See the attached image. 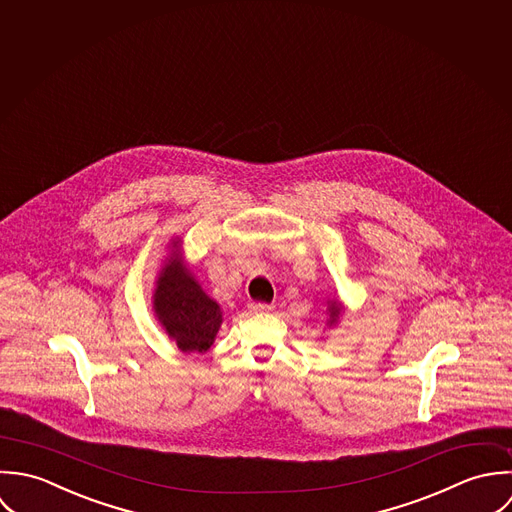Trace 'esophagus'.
I'll list each match as a JSON object with an SVG mask.
<instances>
[{
    "instance_id": "obj_1",
    "label": "esophagus",
    "mask_w": 512,
    "mask_h": 512,
    "mask_svg": "<svg viewBox=\"0 0 512 512\" xmlns=\"http://www.w3.org/2000/svg\"><path fill=\"white\" fill-rule=\"evenodd\" d=\"M249 310H253V312H269V310H273V305H267V303H251Z\"/></svg>"
}]
</instances>
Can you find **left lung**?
Here are the masks:
<instances>
[{"instance_id": "left-lung-1", "label": "left lung", "mask_w": 512, "mask_h": 512, "mask_svg": "<svg viewBox=\"0 0 512 512\" xmlns=\"http://www.w3.org/2000/svg\"><path fill=\"white\" fill-rule=\"evenodd\" d=\"M338 314H340V307H338V305H332V307H330V324L336 322Z\"/></svg>"}]
</instances>
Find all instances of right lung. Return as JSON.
<instances>
[{"mask_svg": "<svg viewBox=\"0 0 512 512\" xmlns=\"http://www.w3.org/2000/svg\"><path fill=\"white\" fill-rule=\"evenodd\" d=\"M154 310L182 352H205L221 324L219 305L205 295L180 257L162 269Z\"/></svg>", "mask_w": 512, "mask_h": 512, "instance_id": "obj_1", "label": "right lung"}]
</instances>
